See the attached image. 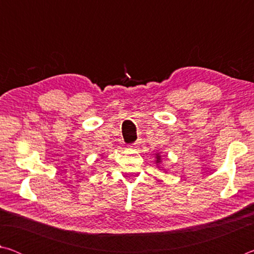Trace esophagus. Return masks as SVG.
Listing matches in <instances>:
<instances>
[{
	"mask_svg": "<svg viewBox=\"0 0 254 254\" xmlns=\"http://www.w3.org/2000/svg\"><path fill=\"white\" fill-rule=\"evenodd\" d=\"M136 145H137V144H136V143H134V144L130 145V147H128V148H132V149H133V148H136Z\"/></svg>",
	"mask_w": 254,
	"mask_h": 254,
	"instance_id": "obj_1",
	"label": "esophagus"
}]
</instances>
